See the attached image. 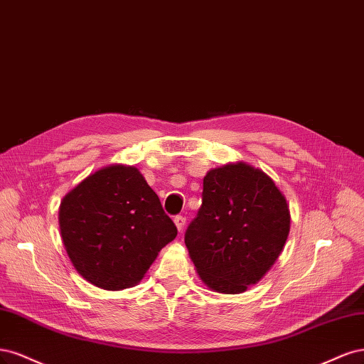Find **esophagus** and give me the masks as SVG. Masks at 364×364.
<instances>
[{
	"label": "esophagus",
	"instance_id": "esophagus-1",
	"mask_svg": "<svg viewBox=\"0 0 364 364\" xmlns=\"http://www.w3.org/2000/svg\"><path fill=\"white\" fill-rule=\"evenodd\" d=\"M173 222H175V227H177V230L181 231L184 228V225H186V218L178 215V216L173 218Z\"/></svg>",
	"mask_w": 364,
	"mask_h": 364
}]
</instances>
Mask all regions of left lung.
Instances as JSON below:
<instances>
[{
	"label": "left lung",
	"mask_w": 364,
	"mask_h": 364,
	"mask_svg": "<svg viewBox=\"0 0 364 364\" xmlns=\"http://www.w3.org/2000/svg\"><path fill=\"white\" fill-rule=\"evenodd\" d=\"M289 230L284 195L263 171L240 161L207 172L184 242L204 283L234 295L271 269Z\"/></svg>",
	"instance_id": "left-lung-1"
}]
</instances>
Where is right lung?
<instances>
[{"label": "right lung", "mask_w": 364, "mask_h": 364, "mask_svg": "<svg viewBox=\"0 0 364 364\" xmlns=\"http://www.w3.org/2000/svg\"><path fill=\"white\" fill-rule=\"evenodd\" d=\"M58 222L78 274L105 290L137 284L177 236L159 196L134 166L114 165L89 175L63 198Z\"/></svg>", "instance_id": "1"}]
</instances>
